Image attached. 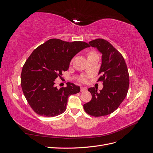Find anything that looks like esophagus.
I'll return each mask as SVG.
<instances>
[{
    "label": "esophagus",
    "instance_id": "esophagus-1",
    "mask_svg": "<svg viewBox=\"0 0 153 153\" xmlns=\"http://www.w3.org/2000/svg\"><path fill=\"white\" fill-rule=\"evenodd\" d=\"M87 91V87H81L80 91H81L82 92H85V91Z\"/></svg>",
    "mask_w": 153,
    "mask_h": 153
}]
</instances>
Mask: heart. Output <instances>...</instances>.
<instances>
[{"instance_id":"heart-1","label":"heart","mask_w":153,"mask_h":153,"mask_svg":"<svg viewBox=\"0 0 153 153\" xmlns=\"http://www.w3.org/2000/svg\"><path fill=\"white\" fill-rule=\"evenodd\" d=\"M90 54H92V53H89V55H90ZM82 80L83 81H85V80H86V79H85V77H82Z\"/></svg>"}]
</instances>
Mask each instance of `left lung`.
Returning <instances> with one entry per match:
<instances>
[{"label":"left lung","instance_id":"obj_1","mask_svg":"<svg viewBox=\"0 0 153 153\" xmlns=\"http://www.w3.org/2000/svg\"><path fill=\"white\" fill-rule=\"evenodd\" d=\"M102 54L98 81L103 82V87H90L91 100L84 105L85 112L94 117L114 112L126 98L129 88V77L126 62L122 55L103 39H96L89 43Z\"/></svg>","mask_w":153,"mask_h":153}]
</instances>
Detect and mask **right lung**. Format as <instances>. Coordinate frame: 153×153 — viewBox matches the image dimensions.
<instances>
[{"label":"right lung","mask_w":153,"mask_h":153,"mask_svg":"<svg viewBox=\"0 0 153 153\" xmlns=\"http://www.w3.org/2000/svg\"><path fill=\"white\" fill-rule=\"evenodd\" d=\"M89 47L83 41L50 39L32 52L22 68L21 86L36 114L50 117L65 112L69 96L79 92L80 87L68 82L66 87L58 89L55 79L68 70L78 52Z\"/></svg>","instance_id":"1"}]
</instances>
